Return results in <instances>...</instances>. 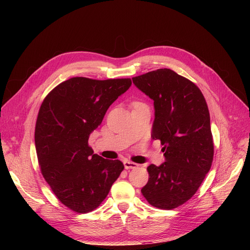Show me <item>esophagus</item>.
<instances>
[{
    "mask_svg": "<svg viewBox=\"0 0 250 250\" xmlns=\"http://www.w3.org/2000/svg\"><path fill=\"white\" fill-rule=\"evenodd\" d=\"M124 165H125V169H135V168H137L139 166L137 163H134L132 161H127V160L124 162Z\"/></svg>",
    "mask_w": 250,
    "mask_h": 250,
    "instance_id": "1",
    "label": "esophagus"
}]
</instances>
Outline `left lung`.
<instances>
[{
    "mask_svg": "<svg viewBox=\"0 0 250 250\" xmlns=\"http://www.w3.org/2000/svg\"><path fill=\"white\" fill-rule=\"evenodd\" d=\"M133 82L154 100L151 137L160 140L165 162L151 164L142 193L150 205L172 209L188 202L209 171L214 144L206 99L194 83L170 69L134 77Z\"/></svg>",
    "mask_w": 250,
    "mask_h": 250,
    "instance_id": "1",
    "label": "left lung"
}]
</instances>
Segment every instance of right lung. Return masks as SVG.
Segmentation results:
<instances>
[{
    "label": "right lung",
    "mask_w": 250,
    "mask_h": 250,
    "mask_svg": "<svg viewBox=\"0 0 250 250\" xmlns=\"http://www.w3.org/2000/svg\"><path fill=\"white\" fill-rule=\"evenodd\" d=\"M130 85L128 78H71L52 89L39 109L34 134L39 167L59 201L74 212L99 207L125 168L120 160L94 154L88 139Z\"/></svg>",
    "instance_id": "right-lung-1"
}]
</instances>
